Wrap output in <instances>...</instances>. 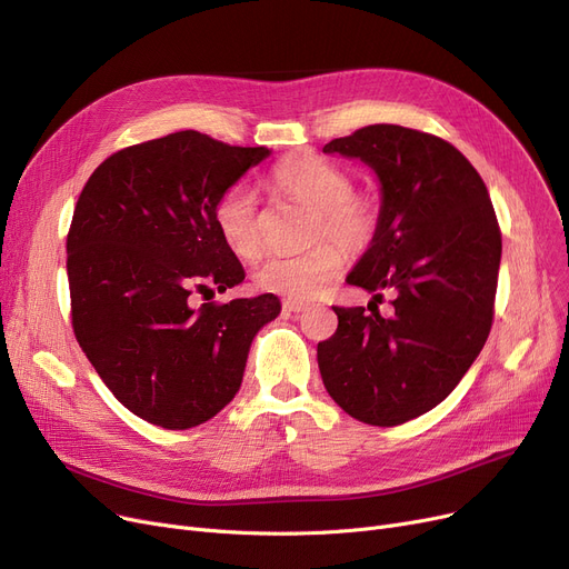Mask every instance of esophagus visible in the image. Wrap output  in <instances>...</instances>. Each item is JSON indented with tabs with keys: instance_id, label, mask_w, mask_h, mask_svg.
Returning <instances> with one entry per match:
<instances>
[{
	"instance_id": "esophagus-1",
	"label": "esophagus",
	"mask_w": 569,
	"mask_h": 569,
	"mask_svg": "<svg viewBox=\"0 0 569 569\" xmlns=\"http://www.w3.org/2000/svg\"><path fill=\"white\" fill-rule=\"evenodd\" d=\"M305 309H307V305L300 302V300H286V302H283V311H286V313H300V311H305Z\"/></svg>"
}]
</instances>
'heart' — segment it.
Listing matches in <instances>:
<instances>
[{
  "mask_svg": "<svg viewBox=\"0 0 569 569\" xmlns=\"http://www.w3.org/2000/svg\"><path fill=\"white\" fill-rule=\"evenodd\" d=\"M264 187L311 209L309 239L313 244L302 253H269L253 272L264 292L290 300H309L330 286L343 269L348 253L371 247L380 228V202L373 193L352 191V177L339 163L318 154H295L279 161L264 177ZM214 226L226 247L251 258L260 249L258 198L244 184H232L214 202ZM323 242L320 243L319 239ZM332 238V243L326 239Z\"/></svg>",
  "mask_w": 569,
  "mask_h": 569,
  "instance_id": "1",
  "label": "heart"
}]
</instances>
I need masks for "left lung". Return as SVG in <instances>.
<instances>
[{
	"label": "left lung",
	"instance_id": "obj_1",
	"mask_svg": "<svg viewBox=\"0 0 569 569\" xmlns=\"http://www.w3.org/2000/svg\"><path fill=\"white\" fill-rule=\"evenodd\" d=\"M371 166L380 228L348 274L350 286L392 290L378 307H332L337 332L318 343L325 390L355 420L397 427L447 399L485 348L493 322L502 239L489 191L447 140L371 124L322 147Z\"/></svg>",
	"mask_w": 569,
	"mask_h": 569
}]
</instances>
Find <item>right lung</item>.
<instances>
[{"mask_svg":"<svg viewBox=\"0 0 569 569\" xmlns=\"http://www.w3.org/2000/svg\"><path fill=\"white\" fill-rule=\"evenodd\" d=\"M267 147L177 131L119 149L87 179L67 237L76 339L114 399L163 429L198 427L242 385L277 295L191 307L244 281L214 226V202Z\"/></svg>","mask_w":569,"mask_h":569,"instance_id":"add662e5","label":"right lung"}]
</instances>
